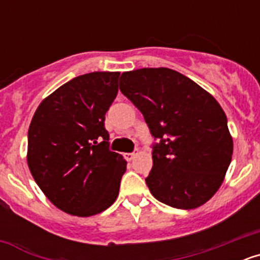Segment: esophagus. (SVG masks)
Listing matches in <instances>:
<instances>
[{"instance_id":"esophagus-1","label":"esophagus","mask_w":260,"mask_h":260,"mask_svg":"<svg viewBox=\"0 0 260 260\" xmlns=\"http://www.w3.org/2000/svg\"><path fill=\"white\" fill-rule=\"evenodd\" d=\"M135 155H137V152H127V153H125V158L126 160H127V161H132L133 158L135 157Z\"/></svg>"}]
</instances>
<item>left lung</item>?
<instances>
[{"label": "left lung", "instance_id": "1", "mask_svg": "<svg viewBox=\"0 0 260 260\" xmlns=\"http://www.w3.org/2000/svg\"><path fill=\"white\" fill-rule=\"evenodd\" d=\"M119 89L141 110L157 141L146 178L151 194L180 210L210 201L224 181L233 153L219 103L194 80L167 68L122 73Z\"/></svg>", "mask_w": 260, "mask_h": 260}]
</instances>
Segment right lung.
Here are the masks:
<instances>
[{
	"label": "right lung",
	"mask_w": 260,
	"mask_h": 260,
	"mask_svg": "<svg viewBox=\"0 0 260 260\" xmlns=\"http://www.w3.org/2000/svg\"><path fill=\"white\" fill-rule=\"evenodd\" d=\"M118 78L117 71L79 75L44 99L32 117L29 171L45 197L70 215L100 213L118 197L127 162L109 150L104 125Z\"/></svg>",
	"instance_id": "obj_1"
}]
</instances>
